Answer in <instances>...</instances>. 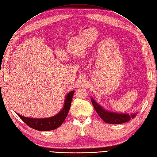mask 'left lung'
<instances>
[{"instance_id":"1","label":"left lung","mask_w":157,"mask_h":157,"mask_svg":"<svg viewBox=\"0 0 157 157\" xmlns=\"http://www.w3.org/2000/svg\"><path fill=\"white\" fill-rule=\"evenodd\" d=\"M90 99L94 109L99 115V117L105 122L108 124L124 123V122L129 121L131 119H133L135 117V115L137 114V112L128 114L126 113H120L117 112L108 111L99 104H98L92 97L90 98Z\"/></svg>"}]
</instances>
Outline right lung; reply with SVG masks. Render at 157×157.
<instances>
[{
    "label": "right lung",
    "instance_id": "right-lung-1",
    "mask_svg": "<svg viewBox=\"0 0 157 157\" xmlns=\"http://www.w3.org/2000/svg\"><path fill=\"white\" fill-rule=\"evenodd\" d=\"M74 91H71L68 93L65 98L62 110L56 115L51 117L47 118H31L24 117L16 113L18 116L29 127L36 129L38 131H51L55 129L62 124L67 115L69 113L71 105V101L74 95Z\"/></svg>",
    "mask_w": 157,
    "mask_h": 157
}]
</instances>
